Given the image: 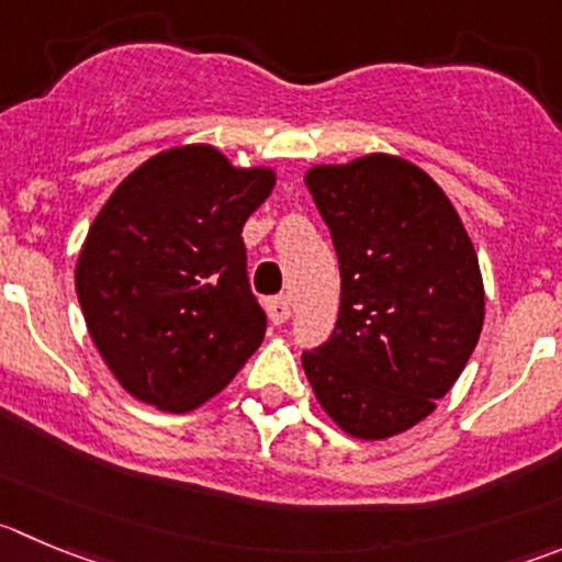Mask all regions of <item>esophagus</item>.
Returning <instances> with one entry per match:
<instances>
[{"label": "esophagus", "mask_w": 562, "mask_h": 562, "mask_svg": "<svg viewBox=\"0 0 562 562\" xmlns=\"http://www.w3.org/2000/svg\"><path fill=\"white\" fill-rule=\"evenodd\" d=\"M267 312H270V319L276 325H281V323H286V319H290V314H292V301L290 297H272L270 303H267Z\"/></svg>", "instance_id": "34e87169"}]
</instances>
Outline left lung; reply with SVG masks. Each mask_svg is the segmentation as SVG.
<instances>
[{"label":"left lung","instance_id":"8db88e82","mask_svg":"<svg viewBox=\"0 0 562 562\" xmlns=\"http://www.w3.org/2000/svg\"><path fill=\"white\" fill-rule=\"evenodd\" d=\"M306 187L339 256L341 303L303 370L347 436L386 441L436 411L477 347V254L445 190L403 157L314 165Z\"/></svg>","mask_w":562,"mask_h":562}]
</instances>
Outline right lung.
I'll return each mask as SVG.
<instances>
[{
  "label": "right lung",
  "instance_id": "1",
  "mask_svg": "<svg viewBox=\"0 0 562 562\" xmlns=\"http://www.w3.org/2000/svg\"><path fill=\"white\" fill-rule=\"evenodd\" d=\"M272 187V168H237L190 143L154 154L106 198L74 281L90 339L132 397L195 411L261 345L243 226Z\"/></svg>",
  "mask_w": 562,
  "mask_h": 562
}]
</instances>
